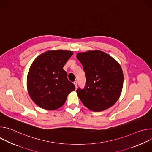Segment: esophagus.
Wrapping results in <instances>:
<instances>
[{
  "label": "esophagus",
  "instance_id": "1",
  "mask_svg": "<svg viewBox=\"0 0 152 152\" xmlns=\"http://www.w3.org/2000/svg\"><path fill=\"white\" fill-rule=\"evenodd\" d=\"M73 83H74V85H75V87L77 88V81H75V82H73Z\"/></svg>",
  "mask_w": 152,
  "mask_h": 152
}]
</instances>
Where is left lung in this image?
Returning a JSON list of instances; mask_svg holds the SVG:
<instances>
[{"label":"left lung","mask_w":152,"mask_h":152,"mask_svg":"<svg viewBox=\"0 0 152 152\" xmlns=\"http://www.w3.org/2000/svg\"><path fill=\"white\" fill-rule=\"evenodd\" d=\"M86 76L84 88L76 93L89 110L102 111L112 106L119 99L123 85V73L120 64L108 54L100 51L79 53Z\"/></svg>","instance_id":"obj_1"}]
</instances>
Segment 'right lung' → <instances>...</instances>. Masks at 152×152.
I'll use <instances>...</instances> for the list:
<instances>
[{"mask_svg": "<svg viewBox=\"0 0 152 152\" xmlns=\"http://www.w3.org/2000/svg\"><path fill=\"white\" fill-rule=\"evenodd\" d=\"M73 52L51 50L38 56L29 69L27 86L32 100L38 106L55 110L66 102L68 94L75 90L63 69Z\"/></svg>", "mask_w": 152, "mask_h": 152, "instance_id": "right-lung-1", "label": "right lung"}]
</instances>
